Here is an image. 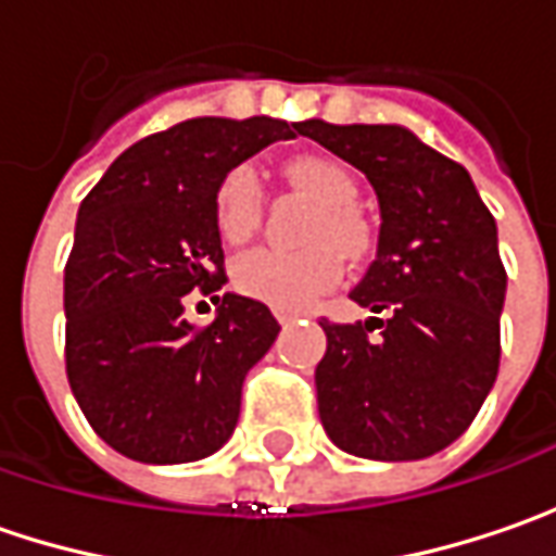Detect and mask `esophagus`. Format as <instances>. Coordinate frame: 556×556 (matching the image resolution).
I'll list each match as a JSON object with an SVG mask.
<instances>
[{"mask_svg": "<svg viewBox=\"0 0 556 556\" xmlns=\"http://www.w3.org/2000/svg\"><path fill=\"white\" fill-rule=\"evenodd\" d=\"M275 318L281 321V325H290L293 318H296V312H288V309H275Z\"/></svg>", "mask_w": 556, "mask_h": 556, "instance_id": "34e87169", "label": "esophagus"}]
</instances>
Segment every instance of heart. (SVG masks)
Returning <instances> with one entry per match:
<instances>
[{
  "label": "heart",
  "instance_id": "heart-1",
  "mask_svg": "<svg viewBox=\"0 0 556 556\" xmlns=\"http://www.w3.org/2000/svg\"><path fill=\"white\" fill-rule=\"evenodd\" d=\"M285 176L293 188L318 203L303 247L296 253L281 250H250L231 266L238 293L260 300L275 309H303L312 300L340 285L343 260H358L368 250V225L353 203L358 185L343 163L318 154H300L285 163ZM263 198L256 176L238 166L225 173L213 198V219L225 244H244L260 228Z\"/></svg>",
  "mask_w": 556,
  "mask_h": 556
}]
</instances>
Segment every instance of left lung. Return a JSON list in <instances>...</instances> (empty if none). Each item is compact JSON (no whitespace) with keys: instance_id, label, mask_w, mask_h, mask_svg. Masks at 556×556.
Segmentation results:
<instances>
[{"instance_id":"left-lung-1","label":"left lung","mask_w":556,"mask_h":556,"mask_svg":"<svg viewBox=\"0 0 556 556\" xmlns=\"http://www.w3.org/2000/svg\"><path fill=\"white\" fill-rule=\"evenodd\" d=\"M296 132L362 169L383 219L350 293L383 318L318 321L321 424L358 458H430L473 424L498 377L507 271L495 219L467 169L402 126L306 119Z\"/></svg>"}]
</instances>
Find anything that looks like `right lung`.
<instances>
[{
  "label": "right lung",
  "mask_w": 556,
  "mask_h": 556,
  "mask_svg": "<svg viewBox=\"0 0 556 556\" xmlns=\"http://www.w3.org/2000/svg\"><path fill=\"white\" fill-rule=\"evenodd\" d=\"M300 123L198 117L136 141L79 203L64 266V365L86 420L141 464L219 452L247 371L281 325L266 303L225 293L210 325L182 318L191 290L225 285L213 198L228 169Z\"/></svg>",
  "instance_id": "1"
}]
</instances>
